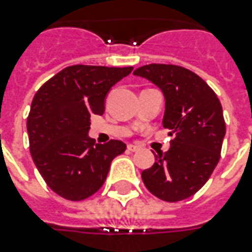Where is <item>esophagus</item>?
<instances>
[{
    "instance_id": "34e87169",
    "label": "esophagus",
    "mask_w": 252,
    "mask_h": 252,
    "mask_svg": "<svg viewBox=\"0 0 252 252\" xmlns=\"http://www.w3.org/2000/svg\"><path fill=\"white\" fill-rule=\"evenodd\" d=\"M128 150H129V152H138V150H140V146L129 144V145H128Z\"/></svg>"
}]
</instances>
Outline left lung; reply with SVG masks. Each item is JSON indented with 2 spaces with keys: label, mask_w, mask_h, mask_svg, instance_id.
Instances as JSON below:
<instances>
[{
  "label": "left lung",
  "mask_w": 252,
  "mask_h": 252,
  "mask_svg": "<svg viewBox=\"0 0 252 252\" xmlns=\"http://www.w3.org/2000/svg\"><path fill=\"white\" fill-rule=\"evenodd\" d=\"M165 95L163 128L174 134L166 153L141 174L142 182L158 199L175 203L195 195L211 178L220 161L226 132L222 107L209 85L196 73L167 64L137 68Z\"/></svg>",
  "instance_id": "left-lung-1"
}]
</instances>
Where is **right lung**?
<instances>
[{
  "mask_svg": "<svg viewBox=\"0 0 252 252\" xmlns=\"http://www.w3.org/2000/svg\"><path fill=\"white\" fill-rule=\"evenodd\" d=\"M132 70L72 65L36 91L27 118L30 153L47 186L61 197L80 201L94 195L112 159L126 152L123 141L95 144L87 133L91 115H103L110 89Z\"/></svg>",
  "mask_w": 252,
  "mask_h": 252,
  "instance_id": "add662e5",
  "label": "right lung"
}]
</instances>
